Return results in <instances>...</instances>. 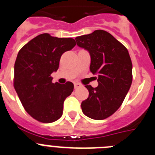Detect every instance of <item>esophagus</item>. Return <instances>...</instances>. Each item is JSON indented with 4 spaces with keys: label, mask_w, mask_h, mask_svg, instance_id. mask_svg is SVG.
<instances>
[{
    "label": "esophagus",
    "mask_w": 155,
    "mask_h": 155,
    "mask_svg": "<svg viewBox=\"0 0 155 155\" xmlns=\"http://www.w3.org/2000/svg\"><path fill=\"white\" fill-rule=\"evenodd\" d=\"M74 89H78V88H80V87L81 86V84L78 82H74Z\"/></svg>",
    "instance_id": "34e87169"
}]
</instances>
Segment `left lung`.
<instances>
[{"mask_svg":"<svg viewBox=\"0 0 155 155\" xmlns=\"http://www.w3.org/2000/svg\"><path fill=\"white\" fill-rule=\"evenodd\" d=\"M77 45L89 52L90 71L98 85H85L89 97L81 102L83 113L93 120L112 116L122 104L132 82V63L128 51L110 33L96 30L75 38Z\"/></svg>","mask_w":155,"mask_h":155,"instance_id":"left-lung-1","label":"left lung"}]
</instances>
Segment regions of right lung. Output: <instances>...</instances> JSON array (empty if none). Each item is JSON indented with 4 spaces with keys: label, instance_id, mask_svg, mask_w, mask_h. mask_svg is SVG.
Wrapping results in <instances>:
<instances>
[{
    "label": "right lung",
    "instance_id": "obj_1",
    "mask_svg": "<svg viewBox=\"0 0 155 155\" xmlns=\"http://www.w3.org/2000/svg\"><path fill=\"white\" fill-rule=\"evenodd\" d=\"M75 45L72 38L44 33L29 41L18 53L14 88L27 112L39 122H54L62 116L64 101L74 90V84L53 83L51 74L58 69L62 54Z\"/></svg>",
    "mask_w": 155,
    "mask_h": 155
}]
</instances>
